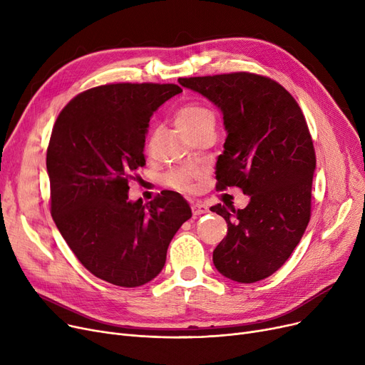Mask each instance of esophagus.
I'll use <instances>...</instances> for the list:
<instances>
[{
    "mask_svg": "<svg viewBox=\"0 0 365 365\" xmlns=\"http://www.w3.org/2000/svg\"><path fill=\"white\" fill-rule=\"evenodd\" d=\"M207 212H208V207L205 204H202V202L192 204V213H194V216H200V215H204Z\"/></svg>",
    "mask_w": 365,
    "mask_h": 365,
    "instance_id": "34e87169",
    "label": "esophagus"
}]
</instances>
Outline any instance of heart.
Returning a JSON list of instances; mask_svg holds the SVG:
<instances>
[{
  "instance_id": "obj_1",
  "label": "heart",
  "mask_w": 365,
  "mask_h": 365,
  "mask_svg": "<svg viewBox=\"0 0 365 365\" xmlns=\"http://www.w3.org/2000/svg\"><path fill=\"white\" fill-rule=\"evenodd\" d=\"M176 124L186 138H190L202 131H215L216 117L205 106L190 105L178 110ZM200 170L192 167H182L168 171L164 176V183L178 190H190L194 187V179H197Z\"/></svg>"
}]
</instances>
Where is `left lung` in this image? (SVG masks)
Segmentation results:
<instances>
[{
	"mask_svg": "<svg viewBox=\"0 0 365 365\" xmlns=\"http://www.w3.org/2000/svg\"><path fill=\"white\" fill-rule=\"evenodd\" d=\"M223 115L225 150L216 164V187L238 186L247 207L210 210L227 223L213 252L226 278L252 284L271 277L290 257L311 219L315 150L293 96L266 76L235 72L179 78Z\"/></svg>",
	"mask_w": 365,
	"mask_h": 365,
	"instance_id": "8db88e82",
	"label": "left lung"
}]
</instances>
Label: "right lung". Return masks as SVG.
Returning a JSON list of instances; mask_svg holds the SVG:
<instances>
[{
	"instance_id": "obj_1",
	"label": "right lung",
	"mask_w": 365,
	"mask_h": 365,
	"mask_svg": "<svg viewBox=\"0 0 365 365\" xmlns=\"http://www.w3.org/2000/svg\"><path fill=\"white\" fill-rule=\"evenodd\" d=\"M176 84H109L73 98L57 117L47 149L51 216L86 269L120 287H140L165 264L167 248L192 216L187 201L165 190L128 200V178L146 164L150 117Z\"/></svg>"
}]
</instances>
